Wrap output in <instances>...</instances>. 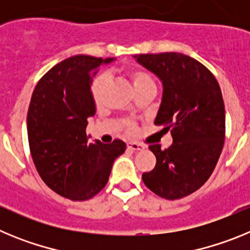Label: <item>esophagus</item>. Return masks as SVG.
I'll use <instances>...</instances> for the list:
<instances>
[{
  "label": "esophagus",
  "mask_w": 250,
  "mask_h": 250,
  "mask_svg": "<svg viewBox=\"0 0 250 250\" xmlns=\"http://www.w3.org/2000/svg\"><path fill=\"white\" fill-rule=\"evenodd\" d=\"M127 147L134 151H139V150H144L145 146L143 144H139V143H127Z\"/></svg>",
  "instance_id": "obj_1"
}]
</instances>
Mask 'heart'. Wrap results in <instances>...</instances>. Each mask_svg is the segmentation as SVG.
Instances as JSON below:
<instances>
[{"instance_id":"1","label":"heart","mask_w":250,"mask_h":250,"mask_svg":"<svg viewBox=\"0 0 250 250\" xmlns=\"http://www.w3.org/2000/svg\"><path fill=\"white\" fill-rule=\"evenodd\" d=\"M129 76L131 79L132 86H134L135 91L139 89H143V87H147V86H154L155 87V83H154L152 77L150 76L149 72H146L143 68H131L129 71ZM107 81H109V79H107V75L105 74L98 75L94 79V81H92L91 96L96 104L100 103L101 99H103L104 90H105L106 85H107ZM125 127H126V130L129 132L136 131L135 123L131 120L125 121Z\"/></svg>"}]
</instances>
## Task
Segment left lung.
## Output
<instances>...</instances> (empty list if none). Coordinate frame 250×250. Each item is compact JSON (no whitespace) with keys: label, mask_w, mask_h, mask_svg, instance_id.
<instances>
[{"label":"left lung","mask_w":250,"mask_h":250,"mask_svg":"<svg viewBox=\"0 0 250 250\" xmlns=\"http://www.w3.org/2000/svg\"><path fill=\"white\" fill-rule=\"evenodd\" d=\"M163 81V99L155 125L171 132L173 144L149 149L155 167L143 174L152 193L182 199L205 184L215 169L225 139V110L220 86L203 63L179 52L134 56Z\"/></svg>","instance_id":"1"}]
</instances>
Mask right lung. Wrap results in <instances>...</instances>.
<instances>
[{"instance_id": "1", "label": "right lung", "mask_w": 250, "mask_h": 250, "mask_svg": "<svg viewBox=\"0 0 250 250\" xmlns=\"http://www.w3.org/2000/svg\"><path fill=\"white\" fill-rule=\"evenodd\" d=\"M114 59L68 57L37 83L27 112L28 145L37 173L59 195L74 202L95 196L109 180L114 160L126 144H87V119L95 115L92 79Z\"/></svg>"}]
</instances>
